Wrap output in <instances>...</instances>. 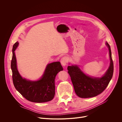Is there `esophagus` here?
<instances>
[{
    "mask_svg": "<svg viewBox=\"0 0 122 122\" xmlns=\"http://www.w3.org/2000/svg\"><path fill=\"white\" fill-rule=\"evenodd\" d=\"M61 63L63 66H65L66 65V64L67 63L68 61V59L67 57H63L61 59Z\"/></svg>",
    "mask_w": 122,
    "mask_h": 122,
    "instance_id": "34e87169",
    "label": "esophagus"
}]
</instances>
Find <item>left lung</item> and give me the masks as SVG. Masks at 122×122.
Masks as SVG:
<instances>
[{
	"label": "left lung",
	"instance_id": "obj_1",
	"mask_svg": "<svg viewBox=\"0 0 122 122\" xmlns=\"http://www.w3.org/2000/svg\"><path fill=\"white\" fill-rule=\"evenodd\" d=\"M106 45L109 48L110 65L105 74L100 78L92 77L86 75L77 65L68 66V73L71 78L76 95L81 98L96 97L105 90L111 80L113 73V63L110 45Z\"/></svg>",
	"mask_w": 122,
	"mask_h": 122
}]
</instances>
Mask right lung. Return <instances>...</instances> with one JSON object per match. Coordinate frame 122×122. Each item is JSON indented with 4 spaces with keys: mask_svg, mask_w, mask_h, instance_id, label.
Listing matches in <instances>:
<instances>
[{
    "mask_svg": "<svg viewBox=\"0 0 122 122\" xmlns=\"http://www.w3.org/2000/svg\"><path fill=\"white\" fill-rule=\"evenodd\" d=\"M18 41L12 48L11 68L12 81L16 89L25 99L35 103H42L53 99L55 95V78L57 74L63 68L60 62H53L47 65L41 78L37 81H31L23 79L17 68L15 50L18 47Z\"/></svg>",
    "mask_w": 122,
    "mask_h": 122,
    "instance_id": "1",
    "label": "right lung"
}]
</instances>
